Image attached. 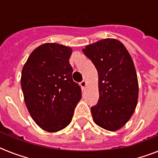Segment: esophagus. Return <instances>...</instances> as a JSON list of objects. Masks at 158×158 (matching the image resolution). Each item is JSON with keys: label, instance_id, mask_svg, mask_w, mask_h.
I'll return each instance as SVG.
<instances>
[{"label": "esophagus", "instance_id": "1", "mask_svg": "<svg viewBox=\"0 0 158 158\" xmlns=\"http://www.w3.org/2000/svg\"><path fill=\"white\" fill-rule=\"evenodd\" d=\"M80 86H81L83 89H84L86 87V86H87V82H86L85 80H83V81L80 83Z\"/></svg>", "mask_w": 158, "mask_h": 158}]
</instances>
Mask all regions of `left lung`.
<instances>
[{
  "instance_id": "1",
  "label": "left lung",
  "mask_w": 158,
  "mask_h": 158,
  "mask_svg": "<svg viewBox=\"0 0 158 158\" xmlns=\"http://www.w3.org/2000/svg\"><path fill=\"white\" fill-rule=\"evenodd\" d=\"M99 75V98L91 107L95 124L108 131L124 126L134 112L138 99V80L134 63L120 41L106 38L83 49Z\"/></svg>"
}]
</instances>
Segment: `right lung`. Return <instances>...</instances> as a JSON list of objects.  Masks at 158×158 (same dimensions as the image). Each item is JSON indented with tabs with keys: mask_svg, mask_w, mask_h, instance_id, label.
<instances>
[{
	"mask_svg": "<svg viewBox=\"0 0 158 158\" xmlns=\"http://www.w3.org/2000/svg\"><path fill=\"white\" fill-rule=\"evenodd\" d=\"M72 49L45 43L30 54L22 71L24 99L34 122L43 130L58 132L68 125L82 97L69 63Z\"/></svg>",
	"mask_w": 158,
	"mask_h": 158,
	"instance_id": "add662e5",
	"label": "right lung"
}]
</instances>
